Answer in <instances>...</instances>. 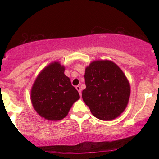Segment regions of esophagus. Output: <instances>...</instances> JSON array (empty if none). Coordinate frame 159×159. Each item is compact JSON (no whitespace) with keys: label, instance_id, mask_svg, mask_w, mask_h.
Returning a JSON list of instances; mask_svg holds the SVG:
<instances>
[{"label":"esophagus","instance_id":"esophagus-1","mask_svg":"<svg viewBox=\"0 0 159 159\" xmlns=\"http://www.w3.org/2000/svg\"><path fill=\"white\" fill-rule=\"evenodd\" d=\"M76 90H77L78 91H79L80 96L81 97V95H82V93H81V89H80V87L79 85H77V86H76Z\"/></svg>","mask_w":159,"mask_h":159}]
</instances>
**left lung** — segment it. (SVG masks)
I'll return each instance as SVG.
<instances>
[{"mask_svg": "<svg viewBox=\"0 0 159 159\" xmlns=\"http://www.w3.org/2000/svg\"><path fill=\"white\" fill-rule=\"evenodd\" d=\"M85 80L82 98L96 118L112 120L124 111L130 98V84L116 64L109 60L93 61L85 69Z\"/></svg>", "mask_w": 159, "mask_h": 159, "instance_id": "obj_1", "label": "left lung"}]
</instances>
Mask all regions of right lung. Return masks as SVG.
Wrapping results in <instances>:
<instances>
[{
    "mask_svg": "<svg viewBox=\"0 0 159 159\" xmlns=\"http://www.w3.org/2000/svg\"><path fill=\"white\" fill-rule=\"evenodd\" d=\"M64 72V67L60 63H52L43 70L32 87V104L38 114L45 119H62L80 98Z\"/></svg>",
    "mask_w": 159,
    "mask_h": 159,
    "instance_id": "add662e5",
    "label": "right lung"
}]
</instances>
